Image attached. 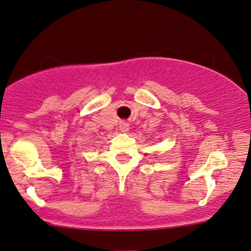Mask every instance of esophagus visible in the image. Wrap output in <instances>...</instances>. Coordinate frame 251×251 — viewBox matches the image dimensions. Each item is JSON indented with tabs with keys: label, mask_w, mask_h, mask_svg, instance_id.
<instances>
[{
	"label": "esophagus",
	"mask_w": 251,
	"mask_h": 251,
	"mask_svg": "<svg viewBox=\"0 0 251 251\" xmlns=\"http://www.w3.org/2000/svg\"><path fill=\"white\" fill-rule=\"evenodd\" d=\"M119 129H120V131H122V132H127V131H128V124H126V123H120Z\"/></svg>",
	"instance_id": "1"
}]
</instances>
